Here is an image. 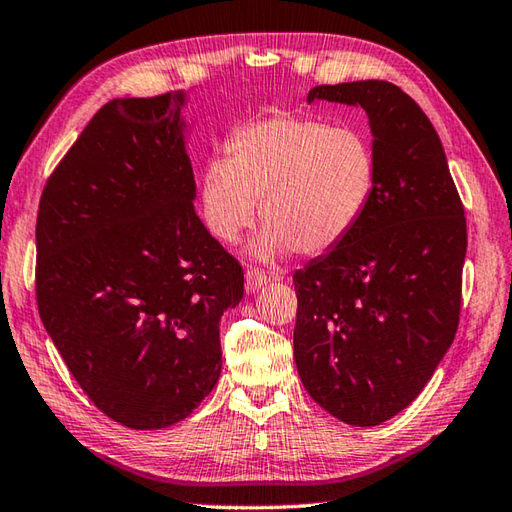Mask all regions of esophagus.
Segmentation results:
<instances>
[{
	"instance_id": "esophagus-1",
	"label": "esophagus",
	"mask_w": 512,
	"mask_h": 512,
	"mask_svg": "<svg viewBox=\"0 0 512 512\" xmlns=\"http://www.w3.org/2000/svg\"><path fill=\"white\" fill-rule=\"evenodd\" d=\"M268 282H270V275H266L264 270H259V268L246 270V290H250V293H255V290L266 286Z\"/></svg>"
}]
</instances>
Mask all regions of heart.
Masks as SVG:
<instances>
[{
  "label": "heart",
  "mask_w": 512,
  "mask_h": 512,
  "mask_svg": "<svg viewBox=\"0 0 512 512\" xmlns=\"http://www.w3.org/2000/svg\"><path fill=\"white\" fill-rule=\"evenodd\" d=\"M375 146L362 128L270 110L230 130L224 159L199 177V208L210 233L237 242L262 199L264 233L255 253L322 255L353 233L377 190Z\"/></svg>",
  "instance_id": "obj_1"
}]
</instances>
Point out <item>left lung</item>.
<instances>
[{
	"instance_id": "obj_1",
	"label": "left lung",
	"mask_w": 512,
	"mask_h": 512,
	"mask_svg": "<svg viewBox=\"0 0 512 512\" xmlns=\"http://www.w3.org/2000/svg\"><path fill=\"white\" fill-rule=\"evenodd\" d=\"M315 99L366 110L379 177L353 233L293 275L295 364L339 422L377 426L422 393L455 339L464 204L437 130L402 88L366 79L315 86Z\"/></svg>"
}]
</instances>
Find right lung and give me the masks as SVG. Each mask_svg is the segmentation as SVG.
<instances>
[{"label": "right lung", "instance_id": "obj_1", "mask_svg": "<svg viewBox=\"0 0 512 512\" xmlns=\"http://www.w3.org/2000/svg\"><path fill=\"white\" fill-rule=\"evenodd\" d=\"M182 97L113 99L46 179L39 317L75 382L135 430L186 419L222 370L219 319L244 268L195 213Z\"/></svg>", "mask_w": 512, "mask_h": 512}]
</instances>
